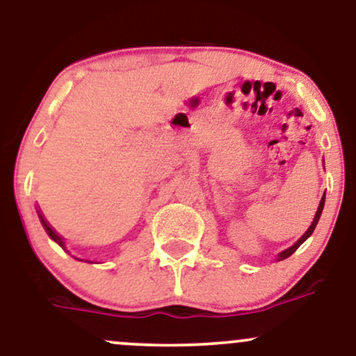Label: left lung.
Returning <instances> with one entry per match:
<instances>
[{"label": "left lung", "mask_w": 356, "mask_h": 356, "mask_svg": "<svg viewBox=\"0 0 356 356\" xmlns=\"http://www.w3.org/2000/svg\"><path fill=\"white\" fill-rule=\"evenodd\" d=\"M325 195H323V198H321V202H319V205H318V210H316V215H314V218H313V222H311V225H309V229H307L305 234H302V237L299 238V241L294 243V245H291L289 249H286V250H282L281 254L277 255V261H284V259H287L289 257V255H293L294 252H296V249L299 245H301L302 242L306 241L307 237H311V234H313L314 232V229H316V225H318V220H319V217H321V211H323V207H325Z\"/></svg>", "instance_id": "obj_1"}]
</instances>
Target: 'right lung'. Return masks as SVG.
Masks as SVG:
<instances>
[{"instance_id":"right-lung-1","label":"right lung","mask_w":356,"mask_h":356,"mask_svg":"<svg viewBox=\"0 0 356 356\" xmlns=\"http://www.w3.org/2000/svg\"><path fill=\"white\" fill-rule=\"evenodd\" d=\"M40 220H42V225H43V227H45L47 234H49V235H50V238H51V241H55V242H57V243H58V245H60V247H62V249H63V250H65V242H63V237H60V235L57 234V232H55L54 229H51V227H50V223H49V222H47V220H45V218H43V217H42V215H40ZM79 261H81V259H79Z\"/></svg>"}]
</instances>
